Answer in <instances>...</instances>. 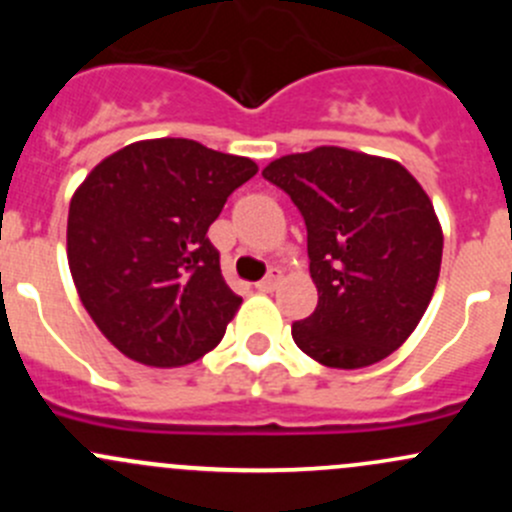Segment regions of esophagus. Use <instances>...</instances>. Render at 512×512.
<instances>
[{
	"label": "esophagus",
	"instance_id": "obj_1",
	"mask_svg": "<svg viewBox=\"0 0 512 512\" xmlns=\"http://www.w3.org/2000/svg\"><path fill=\"white\" fill-rule=\"evenodd\" d=\"M280 280H282V270H277V267H272V270L267 272L265 280L257 282L255 287L260 289V292H272V289H275L277 285H280Z\"/></svg>",
	"mask_w": 512,
	"mask_h": 512
}]
</instances>
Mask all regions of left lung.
<instances>
[{"label":"left lung","instance_id":"obj_1","mask_svg":"<svg viewBox=\"0 0 512 512\" xmlns=\"http://www.w3.org/2000/svg\"><path fill=\"white\" fill-rule=\"evenodd\" d=\"M307 225L317 309L292 324L304 354L364 369L421 322L441 272L443 232L431 198L401 163L339 146L272 160L262 170Z\"/></svg>","mask_w":512,"mask_h":512}]
</instances>
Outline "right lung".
I'll return each instance as SVG.
<instances>
[{"label": "right lung", "instance_id": "right-lung-1", "mask_svg": "<svg viewBox=\"0 0 512 512\" xmlns=\"http://www.w3.org/2000/svg\"><path fill=\"white\" fill-rule=\"evenodd\" d=\"M255 173L250 158L153 138L103 158L76 188L69 270L118 352L173 369L218 347L242 297L225 285L208 227Z\"/></svg>", "mask_w": 512, "mask_h": 512}]
</instances>
